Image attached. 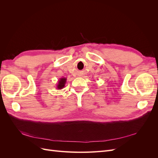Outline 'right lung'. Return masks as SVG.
I'll return each mask as SVG.
<instances>
[{
    "label": "right lung",
    "mask_w": 158,
    "mask_h": 158,
    "mask_svg": "<svg viewBox=\"0 0 158 158\" xmlns=\"http://www.w3.org/2000/svg\"><path fill=\"white\" fill-rule=\"evenodd\" d=\"M66 82V78H61L59 79L58 83L56 84V88L57 89H62L65 86V84Z\"/></svg>",
    "instance_id": "right-lung-1"
}]
</instances>
